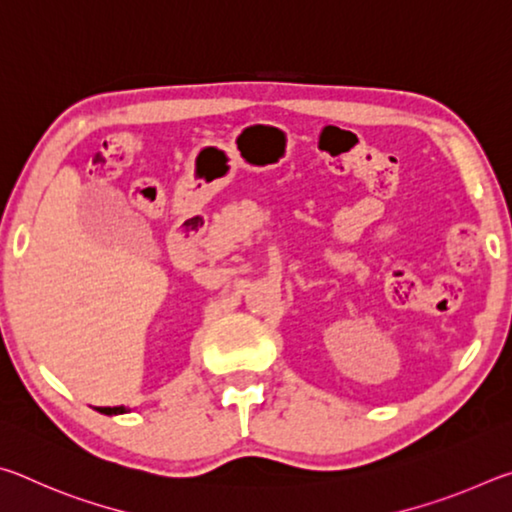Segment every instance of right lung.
<instances>
[{
  "label": "right lung",
  "instance_id": "right-lung-1",
  "mask_svg": "<svg viewBox=\"0 0 512 512\" xmlns=\"http://www.w3.org/2000/svg\"><path fill=\"white\" fill-rule=\"evenodd\" d=\"M99 413H106V415H117V413H126L124 406H97Z\"/></svg>",
  "mask_w": 512,
  "mask_h": 512
}]
</instances>
